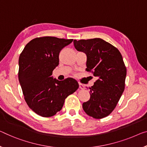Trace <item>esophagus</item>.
Masks as SVG:
<instances>
[{"label": "esophagus", "instance_id": "1", "mask_svg": "<svg viewBox=\"0 0 147 147\" xmlns=\"http://www.w3.org/2000/svg\"><path fill=\"white\" fill-rule=\"evenodd\" d=\"M79 85H80V89H85V85H83V84H82V83H80V84H79Z\"/></svg>", "mask_w": 147, "mask_h": 147}]
</instances>
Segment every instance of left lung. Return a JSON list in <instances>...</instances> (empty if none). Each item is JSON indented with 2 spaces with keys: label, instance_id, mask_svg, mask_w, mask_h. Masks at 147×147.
<instances>
[{
  "label": "left lung",
  "instance_id": "left-lung-1",
  "mask_svg": "<svg viewBox=\"0 0 147 147\" xmlns=\"http://www.w3.org/2000/svg\"><path fill=\"white\" fill-rule=\"evenodd\" d=\"M75 48L87 55V68L97 77L90 87L91 98L83 102L87 115L95 119L108 116L116 108L125 89L126 67L116 47L100 38L74 40Z\"/></svg>",
  "mask_w": 147,
  "mask_h": 147
}]
</instances>
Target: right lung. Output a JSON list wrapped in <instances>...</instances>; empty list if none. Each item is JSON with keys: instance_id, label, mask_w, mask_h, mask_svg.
<instances>
[{"instance_id": "1", "label": "right lung", "mask_w": 147, "mask_h": 147, "mask_svg": "<svg viewBox=\"0 0 147 147\" xmlns=\"http://www.w3.org/2000/svg\"><path fill=\"white\" fill-rule=\"evenodd\" d=\"M73 39L45 36L26 45L19 57L18 79L28 107L45 118L55 115L64 100L79 88L73 78L58 81L52 77L59 64V54Z\"/></svg>"}]
</instances>
